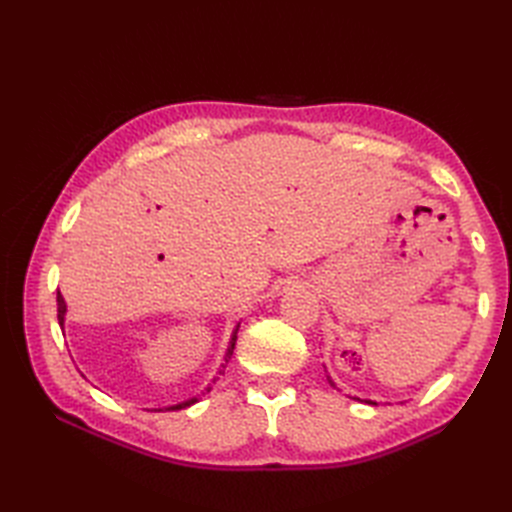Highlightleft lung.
<instances>
[{"label":"left lung","instance_id":"left-lung-1","mask_svg":"<svg viewBox=\"0 0 512 512\" xmlns=\"http://www.w3.org/2000/svg\"><path fill=\"white\" fill-rule=\"evenodd\" d=\"M324 374H327V380H329V384H331V386H335V389H337V384H335V382H333V378L329 376V371H327V367H324ZM352 399H356V401H361L359 397H352ZM365 404H369V406H378V404H376V401H371V399H365Z\"/></svg>","mask_w":512,"mask_h":512}]
</instances>
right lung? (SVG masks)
<instances>
[{
    "mask_svg": "<svg viewBox=\"0 0 512 512\" xmlns=\"http://www.w3.org/2000/svg\"><path fill=\"white\" fill-rule=\"evenodd\" d=\"M66 314H68V305H66V301H64V297H61V292H57V320H59V327L64 329V324H66ZM239 327H241V322L237 324L235 329H232V335H230V342H228V350H226V356H224V363H222V369H220V376L224 374V369H226V365H228V361H230V356H232V350H235V344H237V333H239ZM211 391V386H207V393ZM198 401V397H190V399H185V401H181V404H175V406H168V408H164V410H183V408H190V406H194ZM162 412V410H160Z\"/></svg>",
    "mask_w": 512,
    "mask_h": 512,
    "instance_id": "add662e5",
    "label": "right lung"
}]
</instances>
